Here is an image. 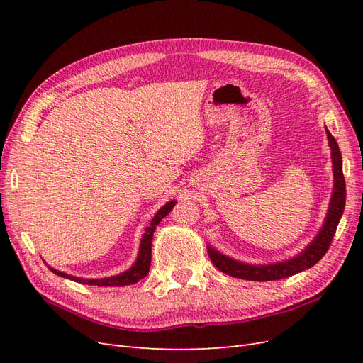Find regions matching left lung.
<instances>
[{
  "instance_id": "obj_1",
  "label": "left lung",
  "mask_w": 363,
  "mask_h": 363,
  "mask_svg": "<svg viewBox=\"0 0 363 363\" xmlns=\"http://www.w3.org/2000/svg\"><path fill=\"white\" fill-rule=\"evenodd\" d=\"M325 133L328 139V147L332 150V164H333V192L328 211L324 219V224L320 228V232L312 239V242L307 245L301 252L295 257L267 263V265H252V263H245L236 259L228 257L223 252H219L212 245H207L208 257H211L213 265L228 276L236 279H244L251 281H271L280 280L294 276L296 272L312 268L315 263L320 262L327 252L328 247L332 244V239L337 228V224L342 218L345 208V180L342 172V156L337 147L336 139L332 136L330 131L325 127Z\"/></svg>"
}]
</instances>
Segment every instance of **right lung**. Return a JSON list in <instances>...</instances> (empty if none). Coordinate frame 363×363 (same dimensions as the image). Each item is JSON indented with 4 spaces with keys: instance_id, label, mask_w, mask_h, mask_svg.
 <instances>
[{
    "instance_id": "1",
    "label": "right lung",
    "mask_w": 363,
    "mask_h": 363,
    "mask_svg": "<svg viewBox=\"0 0 363 363\" xmlns=\"http://www.w3.org/2000/svg\"><path fill=\"white\" fill-rule=\"evenodd\" d=\"M175 203H177L175 200L168 201L163 207L159 208L155 216H152L150 225L145 228V233L142 235L138 257H136L133 265H131L127 271L121 272V274H116V276L104 277V279H83V277H75V276H71V274L57 271V269H54L51 267H48V268L54 274H56V276H60L63 279H69L72 281L82 283V284H91V286H128V284L138 283L140 279H144L147 274H148V271H150L152 233L156 232V227L159 225V223L162 221V219L172 211V207L175 206Z\"/></svg>"
}]
</instances>
